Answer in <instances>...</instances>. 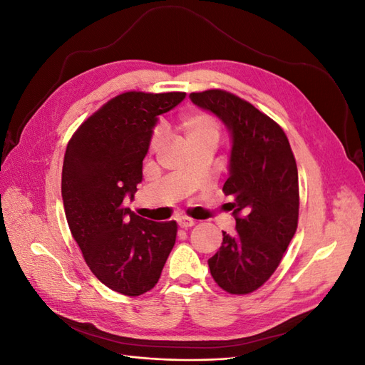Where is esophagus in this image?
Segmentation results:
<instances>
[{
    "mask_svg": "<svg viewBox=\"0 0 365 365\" xmlns=\"http://www.w3.org/2000/svg\"><path fill=\"white\" fill-rule=\"evenodd\" d=\"M196 222L193 219H189V217H181V219H178V225H180V228H182V230H189L190 227H193Z\"/></svg>",
    "mask_w": 365,
    "mask_h": 365,
    "instance_id": "1",
    "label": "esophagus"
}]
</instances>
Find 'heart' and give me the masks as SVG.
<instances>
[{"label":"heart","instance_id":"obj_1","mask_svg":"<svg viewBox=\"0 0 365 365\" xmlns=\"http://www.w3.org/2000/svg\"><path fill=\"white\" fill-rule=\"evenodd\" d=\"M178 128L190 143V146L201 145V143H213L216 146L220 138V121L210 113L204 111H187L178 117ZM163 135L157 129L149 141V150H157L161 145Z\"/></svg>","mask_w":365,"mask_h":365}]
</instances>
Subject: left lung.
Here are the masks:
<instances>
[{
  "instance_id": "1",
  "label": "left lung",
  "mask_w": 365,
  "mask_h": 365,
  "mask_svg": "<svg viewBox=\"0 0 365 365\" xmlns=\"http://www.w3.org/2000/svg\"><path fill=\"white\" fill-rule=\"evenodd\" d=\"M190 98L222 120L233 138L222 192L233 197L228 205L236 235L224 231L222 247L208 267L219 288L245 295L277 269L297 231V163L280 125L244 98L224 90L192 93Z\"/></svg>"
}]
</instances>
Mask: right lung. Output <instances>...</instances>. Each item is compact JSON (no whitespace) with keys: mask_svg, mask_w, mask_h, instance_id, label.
<instances>
[{"mask_svg":"<svg viewBox=\"0 0 365 365\" xmlns=\"http://www.w3.org/2000/svg\"><path fill=\"white\" fill-rule=\"evenodd\" d=\"M185 93L128 91L77 128L62 168V200L73 239L96 277L128 297L150 291L175 245V220L153 222L125 207L143 180L157 117Z\"/></svg>","mask_w":365,"mask_h":365,"instance_id":"obj_1","label":"right lung"}]
</instances>
